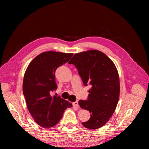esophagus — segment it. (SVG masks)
<instances>
[{
	"mask_svg": "<svg viewBox=\"0 0 149 149\" xmlns=\"http://www.w3.org/2000/svg\"><path fill=\"white\" fill-rule=\"evenodd\" d=\"M73 106H74V107H78L79 106V105H78V101L73 102Z\"/></svg>",
	"mask_w": 149,
	"mask_h": 149,
	"instance_id": "esophagus-1",
	"label": "esophagus"
}]
</instances>
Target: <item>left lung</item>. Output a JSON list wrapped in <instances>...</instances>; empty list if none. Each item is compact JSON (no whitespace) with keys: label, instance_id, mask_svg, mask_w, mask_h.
<instances>
[{"label":"left lung","instance_id":"8db88e82","mask_svg":"<svg viewBox=\"0 0 149 149\" xmlns=\"http://www.w3.org/2000/svg\"><path fill=\"white\" fill-rule=\"evenodd\" d=\"M68 63L77 68L85 86H91L87 100L78 102L91 113L83 125L90 129L101 127L111 118L119 101V78L114 63L100 51L89 50L75 54Z\"/></svg>","mask_w":149,"mask_h":149}]
</instances>
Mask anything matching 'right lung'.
Listing matches in <instances>:
<instances>
[{
  "label": "right lung",
  "mask_w": 149,
  "mask_h": 149,
  "mask_svg": "<svg viewBox=\"0 0 149 149\" xmlns=\"http://www.w3.org/2000/svg\"><path fill=\"white\" fill-rule=\"evenodd\" d=\"M73 53L43 52L31 61L23 82L26 106L35 122L44 128L55 126L72 104L60 96H51L57 89L55 71L68 61Z\"/></svg>",
  "instance_id": "obj_1"
}]
</instances>
